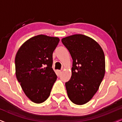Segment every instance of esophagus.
<instances>
[{
    "label": "esophagus",
    "mask_w": 122,
    "mask_h": 122,
    "mask_svg": "<svg viewBox=\"0 0 122 122\" xmlns=\"http://www.w3.org/2000/svg\"><path fill=\"white\" fill-rule=\"evenodd\" d=\"M56 72H57V74L58 75V76H60L61 73V71H59V70H57V71H56Z\"/></svg>",
    "instance_id": "1"
}]
</instances>
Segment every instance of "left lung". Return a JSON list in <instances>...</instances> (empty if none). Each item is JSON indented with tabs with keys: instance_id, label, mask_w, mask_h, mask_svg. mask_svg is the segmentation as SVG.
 <instances>
[{
	"instance_id": "obj_1",
	"label": "left lung",
	"mask_w": 122,
	"mask_h": 122,
	"mask_svg": "<svg viewBox=\"0 0 122 122\" xmlns=\"http://www.w3.org/2000/svg\"><path fill=\"white\" fill-rule=\"evenodd\" d=\"M73 59L71 76L66 83L69 99L74 104L88 102L98 91L106 71L105 56L96 41L83 34L61 39Z\"/></svg>"
}]
</instances>
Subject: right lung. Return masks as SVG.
Segmentation results:
<instances>
[{"instance_id": "obj_1", "label": "right lung", "mask_w": 122, "mask_h": 122, "mask_svg": "<svg viewBox=\"0 0 122 122\" xmlns=\"http://www.w3.org/2000/svg\"><path fill=\"white\" fill-rule=\"evenodd\" d=\"M58 37L38 35L21 45L15 58V74L26 96L35 103L48 99L57 76L52 68Z\"/></svg>"}]
</instances>
